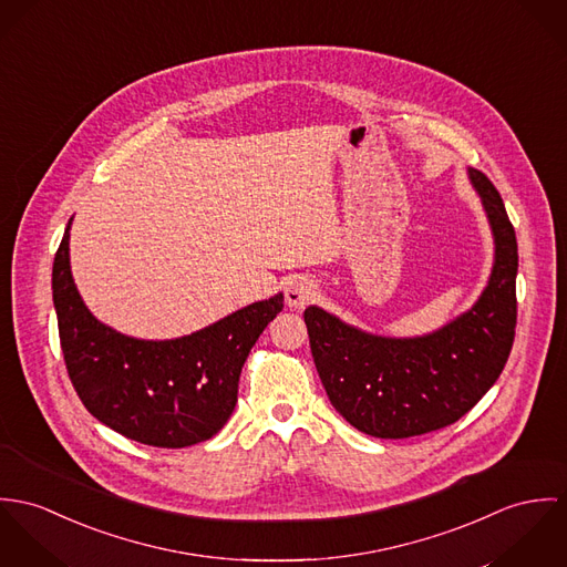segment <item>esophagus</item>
<instances>
[{
  "instance_id": "1",
  "label": "esophagus",
  "mask_w": 567,
  "mask_h": 567,
  "mask_svg": "<svg viewBox=\"0 0 567 567\" xmlns=\"http://www.w3.org/2000/svg\"><path fill=\"white\" fill-rule=\"evenodd\" d=\"M313 298V280H309L307 276H293L285 285V302L289 309H305Z\"/></svg>"
}]
</instances>
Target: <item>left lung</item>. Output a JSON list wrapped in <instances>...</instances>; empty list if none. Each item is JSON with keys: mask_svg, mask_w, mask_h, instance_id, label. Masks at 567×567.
<instances>
[{"mask_svg": "<svg viewBox=\"0 0 567 567\" xmlns=\"http://www.w3.org/2000/svg\"><path fill=\"white\" fill-rule=\"evenodd\" d=\"M487 213L496 256L476 305L440 330L378 337L319 307L305 311L315 368L330 404L361 433L406 440L461 420L501 377L513 348L517 241L492 181L467 169Z\"/></svg>", "mask_w": 567, "mask_h": 567, "instance_id": "obj_1", "label": "left lung"}]
</instances>
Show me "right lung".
<instances>
[{
	"mask_svg": "<svg viewBox=\"0 0 567 567\" xmlns=\"http://www.w3.org/2000/svg\"><path fill=\"white\" fill-rule=\"evenodd\" d=\"M69 226L54 256L52 293L64 365L86 411L127 440L187 447L217 435L237 404L241 368L282 293L181 339L145 341L97 321L69 265Z\"/></svg>",
	"mask_w": 567,
	"mask_h": 567,
	"instance_id": "1",
	"label": "right lung"
}]
</instances>
